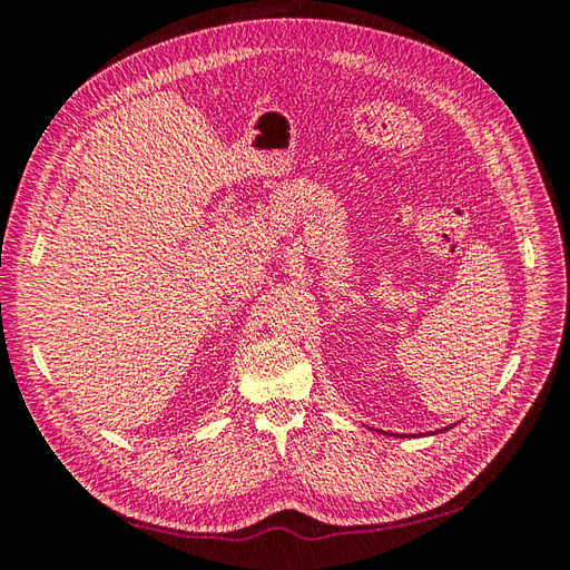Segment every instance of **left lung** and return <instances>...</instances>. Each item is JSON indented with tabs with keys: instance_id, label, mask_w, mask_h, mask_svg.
<instances>
[{
	"instance_id": "left-lung-1",
	"label": "left lung",
	"mask_w": 570,
	"mask_h": 570,
	"mask_svg": "<svg viewBox=\"0 0 570 570\" xmlns=\"http://www.w3.org/2000/svg\"><path fill=\"white\" fill-rule=\"evenodd\" d=\"M444 430H446V428H444Z\"/></svg>"
}]
</instances>
